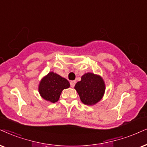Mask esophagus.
<instances>
[{"instance_id": "esophagus-1", "label": "esophagus", "mask_w": 147, "mask_h": 147, "mask_svg": "<svg viewBox=\"0 0 147 147\" xmlns=\"http://www.w3.org/2000/svg\"><path fill=\"white\" fill-rule=\"evenodd\" d=\"M70 86H71L72 87H75V83H76V81H70Z\"/></svg>"}]
</instances>
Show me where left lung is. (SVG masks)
Here are the masks:
<instances>
[{
	"label": "left lung",
	"instance_id": "1",
	"mask_svg": "<svg viewBox=\"0 0 147 147\" xmlns=\"http://www.w3.org/2000/svg\"><path fill=\"white\" fill-rule=\"evenodd\" d=\"M75 89L84 105L93 106L102 99L106 87L101 76L87 72L81 77V81L76 83Z\"/></svg>",
	"mask_w": 147,
	"mask_h": 147
}]
</instances>
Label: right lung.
<instances>
[{
    "label": "right lung",
    "instance_id": "right-lung-1",
    "mask_svg": "<svg viewBox=\"0 0 147 147\" xmlns=\"http://www.w3.org/2000/svg\"><path fill=\"white\" fill-rule=\"evenodd\" d=\"M70 87L67 79L53 72H49L41 79L38 84V92L46 101L55 103L58 101L61 93Z\"/></svg>",
    "mask_w": 147,
    "mask_h": 147
}]
</instances>
